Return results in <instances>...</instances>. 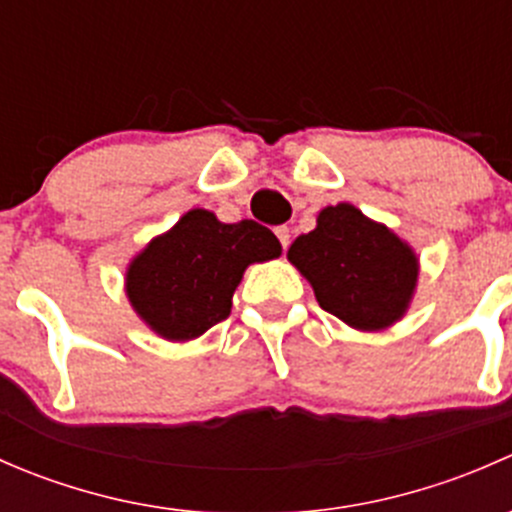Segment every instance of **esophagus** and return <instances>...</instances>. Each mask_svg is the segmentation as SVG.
<instances>
[{
    "instance_id": "obj_1",
    "label": "esophagus",
    "mask_w": 512,
    "mask_h": 512,
    "mask_svg": "<svg viewBox=\"0 0 512 512\" xmlns=\"http://www.w3.org/2000/svg\"><path fill=\"white\" fill-rule=\"evenodd\" d=\"M275 235H277V240H280L282 250H287V247H289V227H285V225L275 227Z\"/></svg>"
}]
</instances>
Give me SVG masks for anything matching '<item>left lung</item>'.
<instances>
[{"label": "left lung", "mask_w": 512, "mask_h": 512, "mask_svg": "<svg viewBox=\"0 0 512 512\" xmlns=\"http://www.w3.org/2000/svg\"><path fill=\"white\" fill-rule=\"evenodd\" d=\"M287 260L312 285L319 307L359 332L404 319L421 270L409 242L352 203L319 210L317 227L292 242Z\"/></svg>", "instance_id": "left-lung-1"}]
</instances>
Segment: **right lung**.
Returning <instances> with one entry per match:
<instances>
[{
  "label": "right lung",
  "mask_w": 512,
  "mask_h": 512,
  "mask_svg": "<svg viewBox=\"0 0 512 512\" xmlns=\"http://www.w3.org/2000/svg\"><path fill=\"white\" fill-rule=\"evenodd\" d=\"M280 255V240L255 220L220 223L193 208L128 262L126 297L160 339L190 342L230 314L247 267Z\"/></svg>",
  "instance_id": "right-lung-1"
}]
</instances>
